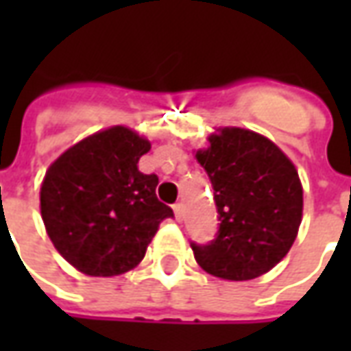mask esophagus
I'll use <instances>...</instances> for the list:
<instances>
[{
	"label": "esophagus",
	"instance_id": "1",
	"mask_svg": "<svg viewBox=\"0 0 351 351\" xmlns=\"http://www.w3.org/2000/svg\"><path fill=\"white\" fill-rule=\"evenodd\" d=\"M173 210H175L176 220H178V221L182 220V216H184V205H182V203H176V205L173 206Z\"/></svg>",
	"mask_w": 351,
	"mask_h": 351
}]
</instances>
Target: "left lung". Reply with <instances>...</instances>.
<instances>
[{"label": "left lung", "instance_id": "1", "mask_svg": "<svg viewBox=\"0 0 351 351\" xmlns=\"http://www.w3.org/2000/svg\"><path fill=\"white\" fill-rule=\"evenodd\" d=\"M195 158L214 190L220 228L208 244L191 243L201 269L223 280H252L282 261L299 231L302 186L272 141L223 128Z\"/></svg>", "mask_w": 351, "mask_h": 351}]
</instances>
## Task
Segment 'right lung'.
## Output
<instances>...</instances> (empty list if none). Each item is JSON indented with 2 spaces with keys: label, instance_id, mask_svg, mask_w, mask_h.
Wrapping results in <instances>:
<instances>
[{
  "label": "right lung",
  "instance_id": "add662e5",
  "mask_svg": "<svg viewBox=\"0 0 351 351\" xmlns=\"http://www.w3.org/2000/svg\"><path fill=\"white\" fill-rule=\"evenodd\" d=\"M150 143L114 125L65 150L47 171L41 216L65 261L88 276L131 271L173 208L156 197L158 176L137 167Z\"/></svg>",
  "mask_w": 351,
  "mask_h": 351
}]
</instances>
